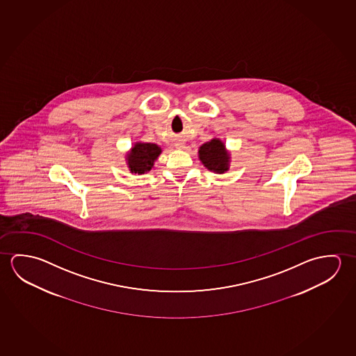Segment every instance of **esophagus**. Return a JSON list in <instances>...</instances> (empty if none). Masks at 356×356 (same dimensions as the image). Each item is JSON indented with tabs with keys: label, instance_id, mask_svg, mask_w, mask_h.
<instances>
[{
	"label": "esophagus",
	"instance_id": "34e87169",
	"mask_svg": "<svg viewBox=\"0 0 356 356\" xmlns=\"http://www.w3.org/2000/svg\"><path fill=\"white\" fill-rule=\"evenodd\" d=\"M176 146H177V147H184V144H182V143H177Z\"/></svg>",
	"mask_w": 356,
	"mask_h": 356
}]
</instances>
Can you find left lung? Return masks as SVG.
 <instances>
[{
	"label": "left lung",
	"instance_id": "left-lung-1",
	"mask_svg": "<svg viewBox=\"0 0 356 356\" xmlns=\"http://www.w3.org/2000/svg\"><path fill=\"white\" fill-rule=\"evenodd\" d=\"M198 158L204 166L211 171L223 174L228 170V154L221 140H213L206 143L198 150Z\"/></svg>",
	"mask_w": 356,
	"mask_h": 356
}]
</instances>
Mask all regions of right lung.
<instances>
[{
    "mask_svg": "<svg viewBox=\"0 0 356 356\" xmlns=\"http://www.w3.org/2000/svg\"><path fill=\"white\" fill-rule=\"evenodd\" d=\"M161 149L155 144L150 143H138L135 144L131 152H129V169L135 174H144L150 171L154 161L158 159Z\"/></svg>",
    "mask_w": 356,
    "mask_h": 356,
    "instance_id": "1",
    "label": "right lung"
}]
</instances>
